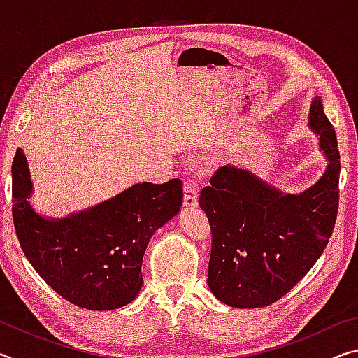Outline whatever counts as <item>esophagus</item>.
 <instances>
[{
	"label": "esophagus",
	"mask_w": 358,
	"mask_h": 358,
	"mask_svg": "<svg viewBox=\"0 0 358 358\" xmlns=\"http://www.w3.org/2000/svg\"><path fill=\"white\" fill-rule=\"evenodd\" d=\"M183 192H185V197H183L185 207H189V208L197 207V199H199L197 185L191 180H186L183 186Z\"/></svg>",
	"instance_id": "esophagus-1"
}]
</instances>
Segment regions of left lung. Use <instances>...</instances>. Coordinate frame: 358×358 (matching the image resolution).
<instances>
[{"label":"left lung","instance_id":"1","mask_svg":"<svg viewBox=\"0 0 358 358\" xmlns=\"http://www.w3.org/2000/svg\"><path fill=\"white\" fill-rule=\"evenodd\" d=\"M310 128L329 161L310 189L284 194L245 169H217L199 197L211 227L208 287L235 308L268 306L286 295L324 252L339 202V151L322 101H313Z\"/></svg>","mask_w":358,"mask_h":358}]
</instances>
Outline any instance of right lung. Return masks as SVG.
<instances>
[{"mask_svg": "<svg viewBox=\"0 0 358 358\" xmlns=\"http://www.w3.org/2000/svg\"><path fill=\"white\" fill-rule=\"evenodd\" d=\"M31 192L19 148L12 161V217L25 257L58 295L93 311L117 310L136 299L148 241L183 203L178 178L145 181L93 208L50 220L29 205Z\"/></svg>", "mask_w": 358, "mask_h": 358, "instance_id": "1", "label": "right lung"}]
</instances>
